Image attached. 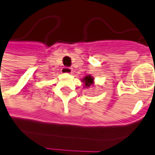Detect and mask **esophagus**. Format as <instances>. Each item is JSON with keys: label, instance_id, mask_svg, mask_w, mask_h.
Instances as JSON below:
<instances>
[{"label": "esophagus", "instance_id": "1", "mask_svg": "<svg viewBox=\"0 0 155 155\" xmlns=\"http://www.w3.org/2000/svg\"><path fill=\"white\" fill-rule=\"evenodd\" d=\"M61 71H62L63 73H71L72 72V69L71 67H66V66L63 67Z\"/></svg>", "mask_w": 155, "mask_h": 155}]
</instances>
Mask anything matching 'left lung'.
<instances>
[{"label": "left lung", "mask_w": 155, "mask_h": 155, "mask_svg": "<svg viewBox=\"0 0 155 155\" xmlns=\"http://www.w3.org/2000/svg\"><path fill=\"white\" fill-rule=\"evenodd\" d=\"M83 82L84 83L85 86L90 87L91 84H93V78H91V76H86L84 79H83Z\"/></svg>", "instance_id": "1"}]
</instances>
